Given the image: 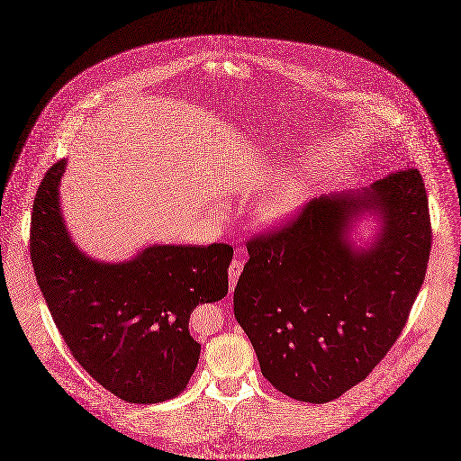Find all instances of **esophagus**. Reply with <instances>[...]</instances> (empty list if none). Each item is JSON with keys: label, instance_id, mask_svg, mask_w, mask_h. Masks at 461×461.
Listing matches in <instances>:
<instances>
[{"label": "esophagus", "instance_id": "34e87169", "mask_svg": "<svg viewBox=\"0 0 461 461\" xmlns=\"http://www.w3.org/2000/svg\"><path fill=\"white\" fill-rule=\"evenodd\" d=\"M242 268H244V263H242V259H233V261L230 263V268H228V277H230V291H233V289H235L237 281H239V277H240V274H242Z\"/></svg>", "mask_w": 461, "mask_h": 461}]
</instances>
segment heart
<instances>
[{
    "instance_id": "heart-1",
    "label": "heart",
    "mask_w": 461,
    "mask_h": 461,
    "mask_svg": "<svg viewBox=\"0 0 461 461\" xmlns=\"http://www.w3.org/2000/svg\"><path fill=\"white\" fill-rule=\"evenodd\" d=\"M305 187L298 180H287L267 193L256 205V217L263 226H277L289 219L300 207Z\"/></svg>"
}]
</instances>
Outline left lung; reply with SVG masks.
Returning a JSON list of instances; mask_svg holds the SVG:
<instances>
[{
  "label": "left lung",
  "mask_w": 461,
  "mask_h": 461,
  "mask_svg": "<svg viewBox=\"0 0 461 461\" xmlns=\"http://www.w3.org/2000/svg\"><path fill=\"white\" fill-rule=\"evenodd\" d=\"M382 213L366 251L347 240L352 219ZM431 224L418 168L359 193L309 202L279 228L249 239L233 311L265 379L311 403L361 383L400 337L425 281Z\"/></svg>",
  "instance_id": "obj_1"
}]
</instances>
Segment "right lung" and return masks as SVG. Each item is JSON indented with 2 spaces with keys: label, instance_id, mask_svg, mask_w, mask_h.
Here are the masks:
<instances>
[{
  "label": "right lung",
  "instance_id": "add662e5",
  "mask_svg": "<svg viewBox=\"0 0 461 461\" xmlns=\"http://www.w3.org/2000/svg\"><path fill=\"white\" fill-rule=\"evenodd\" d=\"M65 168L59 159L47 170L32 213V263L50 316L78 365L117 398H176L202 349L189 316L226 296L233 248L150 246L131 261H95L71 242L63 221Z\"/></svg>",
  "mask_w": 461,
  "mask_h": 461
}]
</instances>
